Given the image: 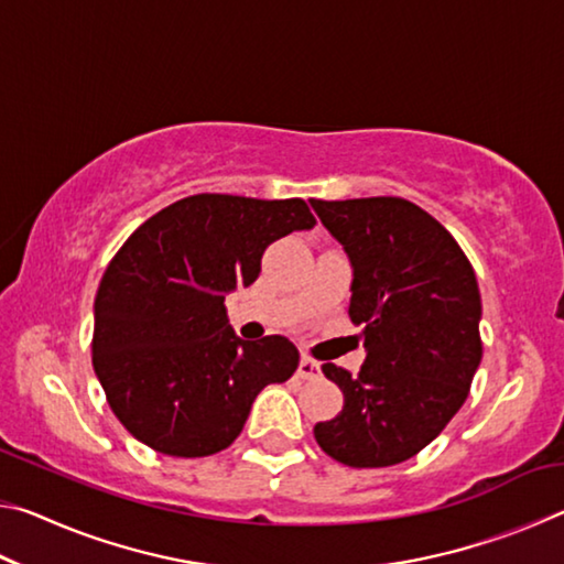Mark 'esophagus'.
Masks as SVG:
<instances>
[{"label": "esophagus", "instance_id": "34e87169", "mask_svg": "<svg viewBox=\"0 0 564 564\" xmlns=\"http://www.w3.org/2000/svg\"><path fill=\"white\" fill-rule=\"evenodd\" d=\"M299 376H301L303 380H318V378H321V362L308 358V356H301Z\"/></svg>", "mask_w": 564, "mask_h": 564}]
</instances>
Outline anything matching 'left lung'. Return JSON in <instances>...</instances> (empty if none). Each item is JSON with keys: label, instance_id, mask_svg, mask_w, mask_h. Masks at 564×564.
Wrapping results in <instances>:
<instances>
[{"label": "left lung", "instance_id": "1", "mask_svg": "<svg viewBox=\"0 0 564 564\" xmlns=\"http://www.w3.org/2000/svg\"><path fill=\"white\" fill-rule=\"evenodd\" d=\"M311 206L350 261L348 316L366 346L358 376L323 366L343 410L313 435L343 465H398L441 435L480 366L475 271L445 226L405 198Z\"/></svg>", "mask_w": 564, "mask_h": 564}]
</instances>
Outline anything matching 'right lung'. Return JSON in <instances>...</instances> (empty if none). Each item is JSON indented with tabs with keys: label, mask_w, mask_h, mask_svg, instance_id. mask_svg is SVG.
<instances>
[{
	"label": "right lung",
	"mask_w": 564,
	"mask_h": 564,
	"mask_svg": "<svg viewBox=\"0 0 564 564\" xmlns=\"http://www.w3.org/2000/svg\"><path fill=\"white\" fill-rule=\"evenodd\" d=\"M301 198L196 194L161 208L113 256L94 301V373L113 415L156 453L206 457L231 445L256 395L285 383L299 348L238 338L226 295L251 285L273 241L308 231Z\"/></svg>",
	"instance_id": "right-lung-1"
}]
</instances>
